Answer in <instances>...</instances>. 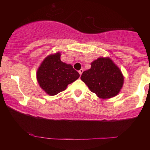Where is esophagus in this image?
<instances>
[{
	"mask_svg": "<svg viewBox=\"0 0 150 150\" xmlns=\"http://www.w3.org/2000/svg\"><path fill=\"white\" fill-rule=\"evenodd\" d=\"M83 69H80V70L79 71V74H80V75L81 76V74H82V73H83Z\"/></svg>",
	"mask_w": 150,
	"mask_h": 150,
	"instance_id": "esophagus-1",
	"label": "esophagus"
}]
</instances>
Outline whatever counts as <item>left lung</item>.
Here are the masks:
<instances>
[{"instance_id": "8db88e82", "label": "left lung", "mask_w": 150, "mask_h": 150, "mask_svg": "<svg viewBox=\"0 0 150 150\" xmlns=\"http://www.w3.org/2000/svg\"><path fill=\"white\" fill-rule=\"evenodd\" d=\"M91 68L83 71L81 79L89 89L102 99L117 95L124 83L120 69L109 58H98Z\"/></svg>"}]
</instances>
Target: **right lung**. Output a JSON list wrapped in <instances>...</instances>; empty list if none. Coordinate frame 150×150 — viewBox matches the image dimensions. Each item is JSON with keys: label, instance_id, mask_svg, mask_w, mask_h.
Wrapping results in <instances>:
<instances>
[{"label": "right lung", "instance_id": "right-lung-1", "mask_svg": "<svg viewBox=\"0 0 150 150\" xmlns=\"http://www.w3.org/2000/svg\"><path fill=\"white\" fill-rule=\"evenodd\" d=\"M61 54L49 55L44 59L37 72L40 87L48 95L54 96L63 91L67 86L80 76L71 65L61 61Z\"/></svg>", "mask_w": 150, "mask_h": 150}]
</instances>
